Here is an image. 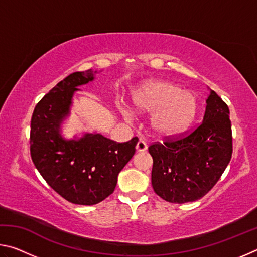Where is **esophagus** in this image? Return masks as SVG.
<instances>
[{"mask_svg":"<svg viewBox=\"0 0 257 257\" xmlns=\"http://www.w3.org/2000/svg\"><path fill=\"white\" fill-rule=\"evenodd\" d=\"M136 150L137 152H144L147 150V145L144 141H142V139H139L137 145H136Z\"/></svg>","mask_w":257,"mask_h":257,"instance_id":"1","label":"esophagus"}]
</instances>
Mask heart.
<instances>
[{"instance_id": "obj_1", "label": "heart", "mask_w": 257, "mask_h": 257, "mask_svg": "<svg viewBox=\"0 0 257 257\" xmlns=\"http://www.w3.org/2000/svg\"><path fill=\"white\" fill-rule=\"evenodd\" d=\"M135 107L153 113L151 129L161 137L177 136L189 127L196 114V98L188 90H181L170 81H151L133 96Z\"/></svg>"}]
</instances>
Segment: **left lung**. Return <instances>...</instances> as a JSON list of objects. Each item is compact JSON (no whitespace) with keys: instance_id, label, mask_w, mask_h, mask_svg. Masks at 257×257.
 I'll use <instances>...</instances> for the list:
<instances>
[{"instance_id":"1","label":"left lung","mask_w":257,"mask_h":257,"mask_svg":"<svg viewBox=\"0 0 257 257\" xmlns=\"http://www.w3.org/2000/svg\"><path fill=\"white\" fill-rule=\"evenodd\" d=\"M229 107L214 90L206 99L203 122L188 135L150 145L152 186L170 203L202 198L220 179L232 155Z\"/></svg>"}]
</instances>
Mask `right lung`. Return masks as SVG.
Segmentation results:
<instances>
[{"mask_svg": "<svg viewBox=\"0 0 257 257\" xmlns=\"http://www.w3.org/2000/svg\"><path fill=\"white\" fill-rule=\"evenodd\" d=\"M92 69L77 71L56 84L33 112L30 156L52 189L68 202L94 205L114 191L119 172L133 158L138 138L116 143L99 134L66 141L60 125L69 114L78 86L94 79Z\"/></svg>", "mask_w": 257, "mask_h": 257, "instance_id": "add662e5", "label": "right lung"}]
</instances>
